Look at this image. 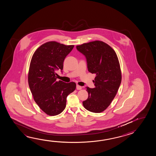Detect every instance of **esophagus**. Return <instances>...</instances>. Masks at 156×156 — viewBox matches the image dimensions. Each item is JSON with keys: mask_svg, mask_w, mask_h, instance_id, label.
<instances>
[{"mask_svg": "<svg viewBox=\"0 0 156 156\" xmlns=\"http://www.w3.org/2000/svg\"><path fill=\"white\" fill-rule=\"evenodd\" d=\"M82 87L81 86H80L79 85H77V86H76V89H77V90H81L82 89Z\"/></svg>", "mask_w": 156, "mask_h": 156, "instance_id": "1", "label": "esophagus"}]
</instances>
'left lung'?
I'll use <instances>...</instances> for the list:
<instances>
[{
  "label": "left lung",
  "mask_w": 156,
  "mask_h": 156,
  "mask_svg": "<svg viewBox=\"0 0 156 156\" xmlns=\"http://www.w3.org/2000/svg\"><path fill=\"white\" fill-rule=\"evenodd\" d=\"M87 59L88 71L96 74L95 87H87L88 98L83 102L85 109L100 113L111 103L119 87L122 74L115 50L103 41H91L76 47Z\"/></svg>",
  "instance_id": "8db88e82"
}]
</instances>
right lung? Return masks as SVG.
I'll return each mask as SVG.
<instances>
[{"label": "right lung", "instance_id": "right-lung-1", "mask_svg": "<svg viewBox=\"0 0 156 156\" xmlns=\"http://www.w3.org/2000/svg\"><path fill=\"white\" fill-rule=\"evenodd\" d=\"M73 47L47 42L36 50L31 59L28 76L30 89L36 104L48 115L62 112L67 96L76 89L74 82L57 81L56 73L58 69L62 72L64 60Z\"/></svg>", "mask_w": 156, "mask_h": 156}]
</instances>
